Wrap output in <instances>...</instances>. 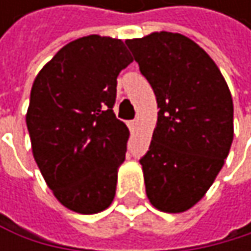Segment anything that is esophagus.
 Wrapping results in <instances>:
<instances>
[{
    "label": "esophagus",
    "mask_w": 251,
    "mask_h": 251,
    "mask_svg": "<svg viewBox=\"0 0 251 251\" xmlns=\"http://www.w3.org/2000/svg\"><path fill=\"white\" fill-rule=\"evenodd\" d=\"M128 126H129V129H131V131H134V129H135V126H137V120H131V122L128 123Z\"/></svg>",
    "instance_id": "34e87169"
}]
</instances>
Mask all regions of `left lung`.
<instances>
[{"instance_id": "8db88e82", "label": "left lung", "mask_w": 251, "mask_h": 251, "mask_svg": "<svg viewBox=\"0 0 251 251\" xmlns=\"http://www.w3.org/2000/svg\"><path fill=\"white\" fill-rule=\"evenodd\" d=\"M152 85L158 120L140 159L151 203L177 214L209 190L233 140V102L214 60L179 33L125 42Z\"/></svg>"}]
</instances>
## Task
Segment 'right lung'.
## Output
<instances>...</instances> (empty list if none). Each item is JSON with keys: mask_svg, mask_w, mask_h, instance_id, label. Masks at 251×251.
<instances>
[{"mask_svg": "<svg viewBox=\"0 0 251 251\" xmlns=\"http://www.w3.org/2000/svg\"><path fill=\"white\" fill-rule=\"evenodd\" d=\"M131 63L122 40L92 34L63 46L33 82L34 159L57 200L78 214L100 212L114 199L129 129L113 107L117 76Z\"/></svg>", "mask_w": 251, "mask_h": 251, "instance_id": "right-lung-1", "label": "right lung"}]
</instances>
